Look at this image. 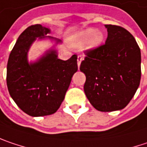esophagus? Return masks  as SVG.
Masks as SVG:
<instances>
[{
  "instance_id": "1",
  "label": "esophagus",
  "mask_w": 147,
  "mask_h": 147,
  "mask_svg": "<svg viewBox=\"0 0 147 147\" xmlns=\"http://www.w3.org/2000/svg\"><path fill=\"white\" fill-rule=\"evenodd\" d=\"M82 60H83V58L81 57V56H78V67L79 68V66H80V63H81V62H82Z\"/></svg>"
}]
</instances>
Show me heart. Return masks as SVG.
Wrapping results in <instances>:
<instances>
[{
	"label": "heart",
	"instance_id": "obj_1",
	"mask_svg": "<svg viewBox=\"0 0 147 147\" xmlns=\"http://www.w3.org/2000/svg\"><path fill=\"white\" fill-rule=\"evenodd\" d=\"M104 35L100 31L94 28H88L76 33L73 37V45L75 47L81 48L88 42L89 49H95L100 47L104 42Z\"/></svg>",
	"mask_w": 147,
	"mask_h": 147
}]
</instances>
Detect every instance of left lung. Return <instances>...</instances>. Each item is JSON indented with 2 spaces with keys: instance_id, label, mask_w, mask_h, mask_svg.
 Wrapping results in <instances>:
<instances>
[{
  "instance_id": "left-lung-1",
  "label": "left lung",
  "mask_w": 147,
  "mask_h": 147,
  "mask_svg": "<svg viewBox=\"0 0 147 147\" xmlns=\"http://www.w3.org/2000/svg\"><path fill=\"white\" fill-rule=\"evenodd\" d=\"M105 44L86 52L80 71L86 76L84 93L99 111L124 109L135 95L141 81V50L125 28L105 25Z\"/></svg>"
}]
</instances>
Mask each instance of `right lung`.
Segmentation results:
<instances>
[{
	"label": "right lung",
	"instance_id": "right-lung-1",
	"mask_svg": "<svg viewBox=\"0 0 147 147\" xmlns=\"http://www.w3.org/2000/svg\"><path fill=\"white\" fill-rule=\"evenodd\" d=\"M49 32L40 24L28 26L17 38L7 63L9 94L21 110L33 117L53 115L58 110L78 70L77 55L66 61L58 58L55 47L62 41L47 36ZM37 38L55 44L36 61L29 62L28 52Z\"/></svg>",
	"mask_w": 147,
	"mask_h": 147
}]
</instances>
